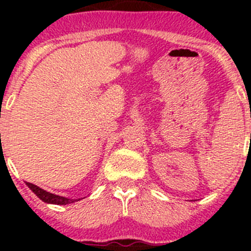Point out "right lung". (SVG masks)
<instances>
[{"label":"right lung","instance_id":"add662e5","mask_svg":"<svg viewBox=\"0 0 251 251\" xmlns=\"http://www.w3.org/2000/svg\"><path fill=\"white\" fill-rule=\"evenodd\" d=\"M26 185L28 186L31 191L34 192L37 197H39L40 200L44 201L46 203H54V205H68V203H73L75 201H79L81 199H76V200H73V199H68V197H64V196H59V195H55V194H50V192L45 191L43 188H40L39 186L34 185V183H30V182H26Z\"/></svg>","mask_w":251,"mask_h":251}]
</instances>
